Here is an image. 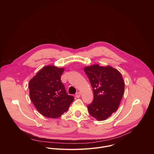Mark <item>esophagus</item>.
<instances>
[{
  "label": "esophagus",
  "instance_id": "esophagus-1",
  "mask_svg": "<svg viewBox=\"0 0 154 154\" xmlns=\"http://www.w3.org/2000/svg\"><path fill=\"white\" fill-rule=\"evenodd\" d=\"M80 96H81V93H80V92L77 93L76 94H75V97H76L77 98H79V97H80Z\"/></svg>",
  "mask_w": 154,
  "mask_h": 154
}]
</instances>
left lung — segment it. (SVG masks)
<instances>
[{
	"instance_id": "1",
	"label": "left lung",
	"mask_w": 154,
	"mask_h": 154,
	"mask_svg": "<svg viewBox=\"0 0 154 154\" xmlns=\"http://www.w3.org/2000/svg\"><path fill=\"white\" fill-rule=\"evenodd\" d=\"M93 88L94 99L88 106L89 113L97 121H104L119 107L124 91L121 72L111 66L95 64L84 68Z\"/></svg>"
}]
</instances>
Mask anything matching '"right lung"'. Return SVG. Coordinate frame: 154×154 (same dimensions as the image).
Masks as SVG:
<instances>
[{
	"label": "right lung",
	"instance_id": "obj_1",
	"mask_svg": "<svg viewBox=\"0 0 154 154\" xmlns=\"http://www.w3.org/2000/svg\"><path fill=\"white\" fill-rule=\"evenodd\" d=\"M64 68L46 66L30 80V99L37 110L44 116L59 118L68 109L74 97L66 91L61 81Z\"/></svg>",
	"mask_w": 154,
	"mask_h": 154
}]
</instances>
